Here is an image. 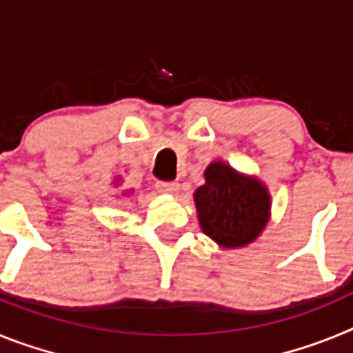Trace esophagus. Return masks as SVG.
<instances>
[{
	"instance_id": "obj_1",
	"label": "esophagus",
	"mask_w": 353,
	"mask_h": 353,
	"mask_svg": "<svg viewBox=\"0 0 353 353\" xmlns=\"http://www.w3.org/2000/svg\"><path fill=\"white\" fill-rule=\"evenodd\" d=\"M155 189L162 192V194H176L180 185L176 182H157L155 183Z\"/></svg>"
}]
</instances>
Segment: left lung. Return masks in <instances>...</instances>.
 I'll use <instances>...</instances> for the list:
<instances>
[{"mask_svg":"<svg viewBox=\"0 0 353 353\" xmlns=\"http://www.w3.org/2000/svg\"><path fill=\"white\" fill-rule=\"evenodd\" d=\"M205 185L194 192L201 230L223 248H242L256 239L269 221V192L258 180L214 162Z\"/></svg>","mask_w":353,"mask_h":353,"instance_id":"1","label":"left lung"}]
</instances>
